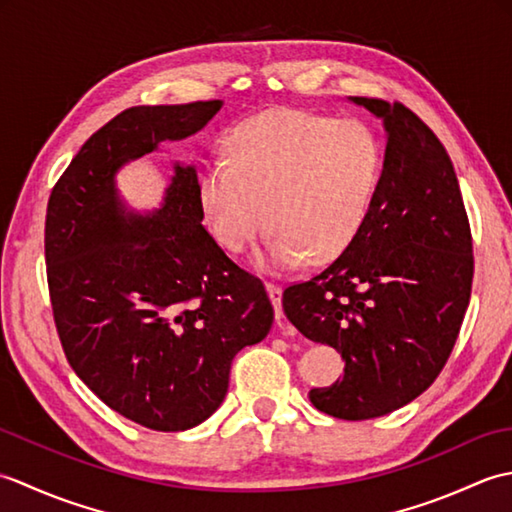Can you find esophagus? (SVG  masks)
<instances>
[{
  "label": "esophagus",
  "mask_w": 512,
  "mask_h": 512,
  "mask_svg": "<svg viewBox=\"0 0 512 512\" xmlns=\"http://www.w3.org/2000/svg\"><path fill=\"white\" fill-rule=\"evenodd\" d=\"M266 290L277 312V325L281 328V325H284V310H281V297H284V290H281L277 284H266Z\"/></svg>",
  "instance_id": "esophagus-1"
}]
</instances>
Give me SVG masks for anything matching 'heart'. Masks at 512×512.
I'll list each match as a JSON object with an SVG mask.
<instances>
[{
	"label": "heart",
	"instance_id": "1",
	"mask_svg": "<svg viewBox=\"0 0 512 512\" xmlns=\"http://www.w3.org/2000/svg\"><path fill=\"white\" fill-rule=\"evenodd\" d=\"M383 147L363 121L275 110L239 123L224 158L202 171L204 224L228 253H242L266 226L257 257L268 270H295L306 257L332 262L354 244L372 211Z\"/></svg>",
	"mask_w": 512,
	"mask_h": 512
}]
</instances>
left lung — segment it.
Masks as SVG:
<instances>
[{"mask_svg":"<svg viewBox=\"0 0 512 512\" xmlns=\"http://www.w3.org/2000/svg\"><path fill=\"white\" fill-rule=\"evenodd\" d=\"M383 121L385 158L363 231L334 262L284 290L290 323L343 356L310 389L319 411L367 420L405 407L442 372L473 284V244L447 149L405 105L350 96Z\"/></svg>","mask_w":512,"mask_h":512,"instance_id":"obj_1","label":"left lung"}]
</instances>
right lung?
I'll return each mask as SVG.
<instances>
[{"instance_id": "obj_1", "label": "right lung", "mask_w": 512, "mask_h": 512, "mask_svg": "<svg viewBox=\"0 0 512 512\" xmlns=\"http://www.w3.org/2000/svg\"><path fill=\"white\" fill-rule=\"evenodd\" d=\"M222 105L129 107L90 136L48 202V288L63 352L107 407L154 431L209 418L235 354L264 341L275 319L262 281L202 226L193 165H173L156 211H134L116 187L127 162L198 134Z\"/></svg>"}]
</instances>
